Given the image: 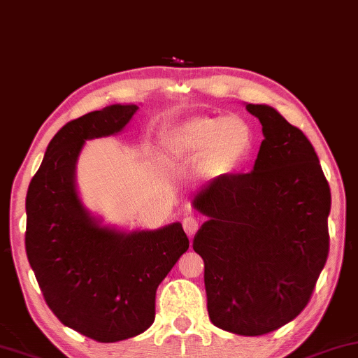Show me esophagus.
I'll list each match as a JSON object with an SVG mask.
<instances>
[{
    "instance_id": "34e87169",
    "label": "esophagus",
    "mask_w": 358,
    "mask_h": 358,
    "mask_svg": "<svg viewBox=\"0 0 358 358\" xmlns=\"http://www.w3.org/2000/svg\"><path fill=\"white\" fill-rule=\"evenodd\" d=\"M198 227H199L198 217L187 216V217L183 219V229H185V232H187V234H188V237H193L194 232L198 231Z\"/></svg>"
}]
</instances>
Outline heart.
I'll return each mask as SVG.
<instances>
[{
	"mask_svg": "<svg viewBox=\"0 0 358 358\" xmlns=\"http://www.w3.org/2000/svg\"><path fill=\"white\" fill-rule=\"evenodd\" d=\"M255 136L239 114L192 116L165 132L162 150L175 165H193L208 176L231 173L252 155Z\"/></svg>",
	"mask_w": 358,
	"mask_h": 358,
	"instance_id": "heart-1",
	"label": "heart"
}]
</instances>
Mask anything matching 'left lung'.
Returning <instances> with one entry per match:
<instances>
[{
	"mask_svg": "<svg viewBox=\"0 0 358 358\" xmlns=\"http://www.w3.org/2000/svg\"><path fill=\"white\" fill-rule=\"evenodd\" d=\"M264 141L250 173L221 175L192 206L208 217L193 239L204 260L209 319L262 336L306 308L329 252L331 189L308 137L268 104H245Z\"/></svg>",
	"mask_w": 358,
	"mask_h": 358,
	"instance_id": "8db88e82",
	"label": "left lung"
}]
</instances>
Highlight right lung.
I'll list each match as a JSON object with an SVG mask.
<instances>
[{
	"instance_id": "add662e5",
	"label": "right lung",
	"mask_w": 358,
	"mask_h": 358,
	"mask_svg": "<svg viewBox=\"0 0 358 358\" xmlns=\"http://www.w3.org/2000/svg\"><path fill=\"white\" fill-rule=\"evenodd\" d=\"M137 104H111L65 124L47 145L26 196V254L52 313L98 342L139 336L155 319V292L188 250L182 224L126 231L103 224L76 188L87 141L116 136Z\"/></svg>"
}]
</instances>
